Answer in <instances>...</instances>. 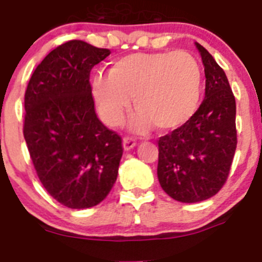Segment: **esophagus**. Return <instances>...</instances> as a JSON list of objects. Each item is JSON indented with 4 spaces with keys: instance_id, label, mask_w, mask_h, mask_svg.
I'll use <instances>...</instances> for the list:
<instances>
[{
    "instance_id": "obj_1",
    "label": "esophagus",
    "mask_w": 262,
    "mask_h": 262,
    "mask_svg": "<svg viewBox=\"0 0 262 262\" xmlns=\"http://www.w3.org/2000/svg\"><path fill=\"white\" fill-rule=\"evenodd\" d=\"M137 141L134 140V138H132V137H125L124 140H122V146H124V148H125L126 151L128 150H132V148L136 146Z\"/></svg>"
}]
</instances>
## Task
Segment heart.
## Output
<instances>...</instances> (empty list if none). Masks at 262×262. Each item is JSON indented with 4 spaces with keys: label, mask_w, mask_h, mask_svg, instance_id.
Segmentation results:
<instances>
[{
    "label": "heart",
    "mask_w": 262,
    "mask_h": 262,
    "mask_svg": "<svg viewBox=\"0 0 262 262\" xmlns=\"http://www.w3.org/2000/svg\"><path fill=\"white\" fill-rule=\"evenodd\" d=\"M201 82L199 61L188 52L130 53L115 61L108 75H96L93 96L107 125H119L134 98L140 111L130 121L133 130L143 132L152 124L172 130L195 112Z\"/></svg>",
    "instance_id": "obj_1"
}]
</instances>
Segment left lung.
Here are the masks:
<instances>
[{"instance_id":"left-lung-1","label":"left lung","mask_w":262,"mask_h":262,"mask_svg":"<svg viewBox=\"0 0 262 262\" xmlns=\"http://www.w3.org/2000/svg\"><path fill=\"white\" fill-rule=\"evenodd\" d=\"M205 67V99L180 128L158 141V179L176 201L200 202L225 185L236 150V103L225 72L195 43Z\"/></svg>"}]
</instances>
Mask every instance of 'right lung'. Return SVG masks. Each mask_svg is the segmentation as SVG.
<instances>
[{
  "mask_svg": "<svg viewBox=\"0 0 262 262\" xmlns=\"http://www.w3.org/2000/svg\"><path fill=\"white\" fill-rule=\"evenodd\" d=\"M111 55L82 40L49 52L25 94L23 136L47 192L63 206L100 204L114 187L122 157L121 137L98 119L90 72Z\"/></svg>",
  "mask_w": 262,
  "mask_h": 262,
  "instance_id": "right-lung-1",
  "label": "right lung"
}]
</instances>
